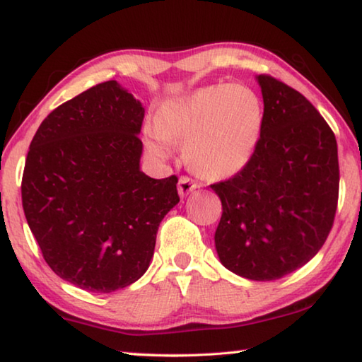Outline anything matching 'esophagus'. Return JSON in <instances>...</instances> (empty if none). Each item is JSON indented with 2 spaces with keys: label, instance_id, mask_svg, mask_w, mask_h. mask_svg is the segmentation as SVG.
I'll use <instances>...</instances> for the list:
<instances>
[{
  "label": "esophagus",
  "instance_id": "1",
  "mask_svg": "<svg viewBox=\"0 0 362 362\" xmlns=\"http://www.w3.org/2000/svg\"><path fill=\"white\" fill-rule=\"evenodd\" d=\"M196 187H198V183H196L193 179H189L188 175H182L179 179V193H180V196H187L189 192H193Z\"/></svg>",
  "mask_w": 362,
  "mask_h": 362
}]
</instances>
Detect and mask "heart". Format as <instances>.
Segmentation results:
<instances>
[{"instance_id":"obj_1","label":"heart","mask_w":362,"mask_h":362,"mask_svg":"<svg viewBox=\"0 0 362 362\" xmlns=\"http://www.w3.org/2000/svg\"><path fill=\"white\" fill-rule=\"evenodd\" d=\"M263 129V103L243 84L209 86L163 105L150 148L169 155V142L185 139L189 166L207 179H226L254 156Z\"/></svg>"}]
</instances>
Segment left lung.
I'll return each mask as SVG.
<instances>
[{
    "mask_svg": "<svg viewBox=\"0 0 362 362\" xmlns=\"http://www.w3.org/2000/svg\"><path fill=\"white\" fill-rule=\"evenodd\" d=\"M257 79L260 142L240 173L211 185L222 201L216 249L230 272L274 281L326 243L339 201V155L332 129L310 100L276 78Z\"/></svg>",
    "mask_w": 362,
    "mask_h": 362,
    "instance_id": "1",
    "label": "left lung"
}]
</instances>
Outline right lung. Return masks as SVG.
<instances>
[{
  "mask_svg": "<svg viewBox=\"0 0 362 362\" xmlns=\"http://www.w3.org/2000/svg\"><path fill=\"white\" fill-rule=\"evenodd\" d=\"M144 116L132 94L105 81L52 110L30 144L23 212L47 265L79 289L136 283L159 223L180 201L177 175L139 169Z\"/></svg>",
  "mask_w": 362,
  "mask_h": 362,
  "instance_id": "obj_1",
  "label": "right lung"
}]
</instances>
